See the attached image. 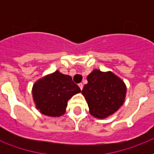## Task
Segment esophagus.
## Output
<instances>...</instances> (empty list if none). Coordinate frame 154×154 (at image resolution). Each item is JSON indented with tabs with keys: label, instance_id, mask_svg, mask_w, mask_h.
I'll use <instances>...</instances> for the list:
<instances>
[{
	"label": "esophagus",
	"instance_id": "obj_1",
	"mask_svg": "<svg viewBox=\"0 0 154 154\" xmlns=\"http://www.w3.org/2000/svg\"><path fill=\"white\" fill-rule=\"evenodd\" d=\"M78 85H79L80 89H81L82 90V89H83V87H84V85L82 84V83H80V84Z\"/></svg>",
	"mask_w": 154,
	"mask_h": 154
}]
</instances>
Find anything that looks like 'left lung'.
Returning <instances> with one entry per match:
<instances>
[{
  "mask_svg": "<svg viewBox=\"0 0 154 154\" xmlns=\"http://www.w3.org/2000/svg\"><path fill=\"white\" fill-rule=\"evenodd\" d=\"M82 94L86 99L90 114L97 118H105L114 113L124 103L126 87L112 72L94 69L87 77Z\"/></svg>",
  "mask_w": 154,
  "mask_h": 154,
  "instance_id": "1",
  "label": "left lung"
}]
</instances>
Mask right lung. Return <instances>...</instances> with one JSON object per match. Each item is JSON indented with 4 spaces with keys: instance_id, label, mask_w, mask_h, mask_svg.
Listing matches in <instances>:
<instances>
[{
    "instance_id": "1",
    "label": "right lung",
    "mask_w": 154,
    "mask_h": 154,
    "mask_svg": "<svg viewBox=\"0 0 154 154\" xmlns=\"http://www.w3.org/2000/svg\"><path fill=\"white\" fill-rule=\"evenodd\" d=\"M81 89L69 75L56 71L37 81L32 88V97L37 109L47 116L64 114L67 102Z\"/></svg>"
}]
</instances>
